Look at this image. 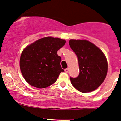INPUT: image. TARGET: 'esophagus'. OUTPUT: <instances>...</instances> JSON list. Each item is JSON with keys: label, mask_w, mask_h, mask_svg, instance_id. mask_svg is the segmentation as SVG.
Listing matches in <instances>:
<instances>
[{"label": "esophagus", "mask_w": 121, "mask_h": 121, "mask_svg": "<svg viewBox=\"0 0 121 121\" xmlns=\"http://www.w3.org/2000/svg\"><path fill=\"white\" fill-rule=\"evenodd\" d=\"M65 72L66 73H68L69 72V68H66V69H65Z\"/></svg>", "instance_id": "obj_1"}]
</instances>
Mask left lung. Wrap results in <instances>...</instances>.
<instances>
[{"label": "left lung", "instance_id": "8db88e82", "mask_svg": "<svg viewBox=\"0 0 121 121\" xmlns=\"http://www.w3.org/2000/svg\"><path fill=\"white\" fill-rule=\"evenodd\" d=\"M71 48L79 61L80 73L77 78L70 77L71 83L81 92H90L98 88L105 79L107 61L99 48L87 40L71 39Z\"/></svg>", "mask_w": 121, "mask_h": 121}]
</instances>
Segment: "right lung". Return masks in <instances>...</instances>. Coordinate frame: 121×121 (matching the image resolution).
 I'll use <instances>...</instances> for the list:
<instances>
[{
  "instance_id": "right-lung-1",
  "label": "right lung",
  "mask_w": 121,
  "mask_h": 121,
  "mask_svg": "<svg viewBox=\"0 0 121 121\" xmlns=\"http://www.w3.org/2000/svg\"><path fill=\"white\" fill-rule=\"evenodd\" d=\"M64 39L44 37L27 46L22 52L19 64L24 79L38 88L49 87L56 82L64 69L57 51L64 45Z\"/></svg>"
}]
</instances>
